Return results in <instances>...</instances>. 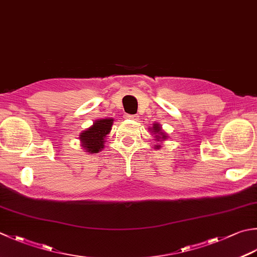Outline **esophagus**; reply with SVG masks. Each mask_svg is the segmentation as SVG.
<instances>
[{
	"instance_id": "obj_1",
	"label": "esophagus",
	"mask_w": 257,
	"mask_h": 257,
	"mask_svg": "<svg viewBox=\"0 0 257 257\" xmlns=\"http://www.w3.org/2000/svg\"><path fill=\"white\" fill-rule=\"evenodd\" d=\"M125 118L130 119V120H137L138 114H129V113H127V114H125Z\"/></svg>"
}]
</instances>
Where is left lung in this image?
<instances>
[{
  "instance_id": "1",
  "label": "left lung",
  "mask_w": 257,
  "mask_h": 257,
  "mask_svg": "<svg viewBox=\"0 0 257 257\" xmlns=\"http://www.w3.org/2000/svg\"><path fill=\"white\" fill-rule=\"evenodd\" d=\"M149 129L153 132V136L155 137L156 142L162 143V142H164V140L167 139V136H166L165 133H163L162 127H160V125H159L158 123H155V124L153 125V128H149ZM154 147H155L156 149H159L160 147H162V146H160L159 144H157V145H154Z\"/></svg>"
}]
</instances>
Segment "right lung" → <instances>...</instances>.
Instances as JSON below:
<instances>
[{
	"label": "right lung",
	"mask_w": 257,
	"mask_h": 257,
	"mask_svg": "<svg viewBox=\"0 0 257 257\" xmlns=\"http://www.w3.org/2000/svg\"><path fill=\"white\" fill-rule=\"evenodd\" d=\"M113 124L112 118L95 120L91 127L80 134V142L84 152L97 154L101 152L104 147V139L111 130Z\"/></svg>",
	"instance_id": "1"
}]
</instances>
